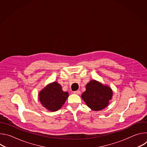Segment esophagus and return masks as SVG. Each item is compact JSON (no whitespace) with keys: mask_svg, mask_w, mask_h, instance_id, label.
Listing matches in <instances>:
<instances>
[{"mask_svg":"<svg viewBox=\"0 0 147 147\" xmlns=\"http://www.w3.org/2000/svg\"><path fill=\"white\" fill-rule=\"evenodd\" d=\"M73 92H74V94H77V95H79V94H81V92H80V90H77V91H74Z\"/></svg>","mask_w":147,"mask_h":147,"instance_id":"34e87169","label":"esophagus"}]
</instances>
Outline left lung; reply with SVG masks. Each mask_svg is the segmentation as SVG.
<instances>
[{"label": "left lung", "mask_w": 147, "mask_h": 147, "mask_svg": "<svg viewBox=\"0 0 147 147\" xmlns=\"http://www.w3.org/2000/svg\"><path fill=\"white\" fill-rule=\"evenodd\" d=\"M112 94L110 87L103 86L95 80H92L87 84L86 90L82 93L81 98L90 108L98 111L108 106Z\"/></svg>", "instance_id": "8db88e82"}]
</instances>
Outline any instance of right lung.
Instances as JSON below:
<instances>
[{"instance_id":"add662e5","label":"right lung","mask_w":147,"mask_h":147,"mask_svg":"<svg viewBox=\"0 0 147 147\" xmlns=\"http://www.w3.org/2000/svg\"><path fill=\"white\" fill-rule=\"evenodd\" d=\"M68 96L69 93L63 91L61 86L56 82L47 86L39 94V99L42 105L52 112L60 109Z\"/></svg>"}]
</instances>
